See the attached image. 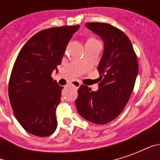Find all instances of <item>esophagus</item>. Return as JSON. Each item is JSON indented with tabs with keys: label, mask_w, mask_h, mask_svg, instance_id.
<instances>
[{
	"label": "esophagus",
	"mask_w": 160,
	"mask_h": 160,
	"mask_svg": "<svg viewBox=\"0 0 160 160\" xmlns=\"http://www.w3.org/2000/svg\"><path fill=\"white\" fill-rule=\"evenodd\" d=\"M71 85H72L73 87H75V88H79V87H80V85H81V84H80L79 81H77V80H74V81H73V82L71 83Z\"/></svg>",
	"instance_id": "esophagus-1"
}]
</instances>
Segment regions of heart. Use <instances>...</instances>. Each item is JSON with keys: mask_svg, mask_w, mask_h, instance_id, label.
Instances as JSON below:
<instances>
[{"mask_svg": "<svg viewBox=\"0 0 160 160\" xmlns=\"http://www.w3.org/2000/svg\"><path fill=\"white\" fill-rule=\"evenodd\" d=\"M89 40H95V39H94V38H90Z\"/></svg>", "mask_w": 160, "mask_h": 160, "instance_id": "heart-1", "label": "heart"}]
</instances>
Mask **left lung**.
<instances>
[{"label":"left lung","mask_w":160,"mask_h":160,"mask_svg":"<svg viewBox=\"0 0 160 160\" xmlns=\"http://www.w3.org/2000/svg\"><path fill=\"white\" fill-rule=\"evenodd\" d=\"M86 26L104 42L98 66L100 83L96 92L81 85L75 105L86 120L105 124L120 114L130 98L139 71L137 57L130 40L119 29L105 23H87Z\"/></svg>","instance_id":"1"}]
</instances>
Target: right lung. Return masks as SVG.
<instances>
[{"instance_id":"add662e5","label":"right lung","mask_w":160,"mask_h":160,"mask_svg":"<svg viewBox=\"0 0 160 160\" xmlns=\"http://www.w3.org/2000/svg\"><path fill=\"white\" fill-rule=\"evenodd\" d=\"M80 26L42 30L31 38L17 56L8 85L15 118L27 132L49 136L57 127L56 109L63 89L51 73H57L66 47Z\"/></svg>"}]
</instances>
